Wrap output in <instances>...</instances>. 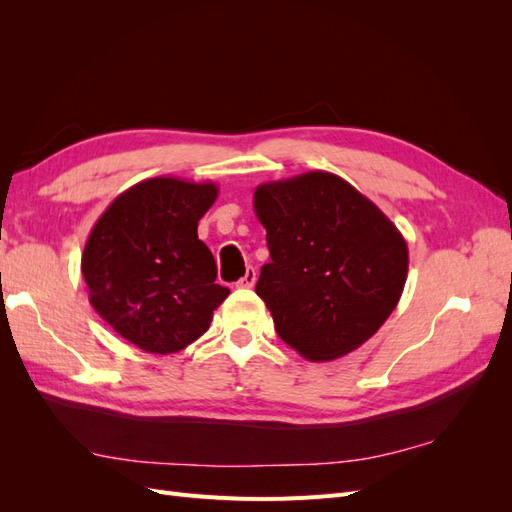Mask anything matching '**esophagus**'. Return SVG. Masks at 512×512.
I'll list each match as a JSON object with an SVG mask.
<instances>
[{"mask_svg":"<svg viewBox=\"0 0 512 512\" xmlns=\"http://www.w3.org/2000/svg\"><path fill=\"white\" fill-rule=\"evenodd\" d=\"M254 284H256V271H254V267H247L245 275L237 282V286L239 288H252Z\"/></svg>","mask_w":512,"mask_h":512,"instance_id":"esophagus-1","label":"esophagus"}]
</instances>
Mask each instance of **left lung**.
Listing matches in <instances>:
<instances>
[{
	"label": "left lung",
	"instance_id": "obj_1",
	"mask_svg": "<svg viewBox=\"0 0 512 512\" xmlns=\"http://www.w3.org/2000/svg\"><path fill=\"white\" fill-rule=\"evenodd\" d=\"M254 211L271 252L256 294L277 335L307 361H333L363 346L406 286L408 243L397 226L324 170L260 183Z\"/></svg>",
	"mask_w": 512,
	"mask_h": 512
}]
</instances>
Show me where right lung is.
I'll list each match as a JSON object with an SVG mask.
<instances>
[{"instance_id": "obj_1", "label": "right lung", "mask_w": 512, "mask_h": 512, "mask_svg": "<svg viewBox=\"0 0 512 512\" xmlns=\"http://www.w3.org/2000/svg\"><path fill=\"white\" fill-rule=\"evenodd\" d=\"M218 185L153 177L121 192L91 228L81 271L89 303L130 344L173 354L203 335L230 290L198 220Z\"/></svg>"}]
</instances>
